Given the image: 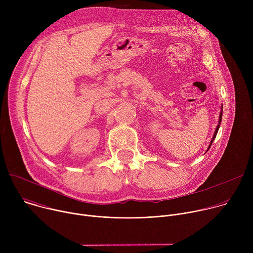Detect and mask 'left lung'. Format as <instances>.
Wrapping results in <instances>:
<instances>
[{
  "mask_svg": "<svg viewBox=\"0 0 253 253\" xmlns=\"http://www.w3.org/2000/svg\"><path fill=\"white\" fill-rule=\"evenodd\" d=\"M221 119H222V106H221V111H220V114H219V120H218V125H217V127H216V129H215V131H214L213 137H212V139H211V141H210V144H209V146H208V148H207V150H206V151H208V150H209V148L211 147V144H212V142L214 141V139H215L216 135H217L218 129H219V127H220V124H221Z\"/></svg>",
  "mask_w": 253,
  "mask_h": 253,
  "instance_id": "1",
  "label": "left lung"
}]
</instances>
